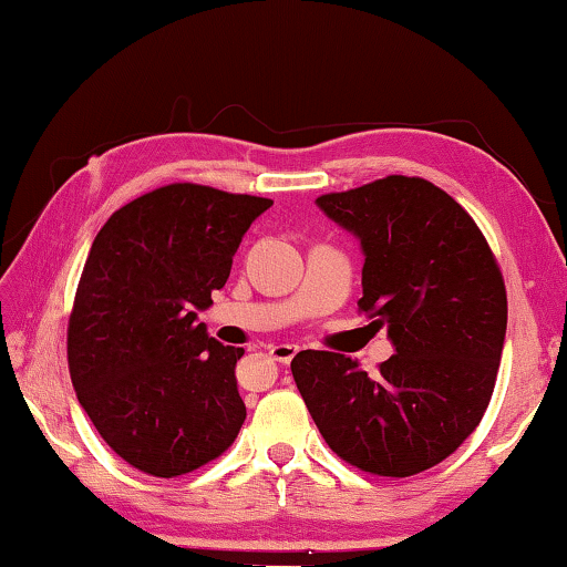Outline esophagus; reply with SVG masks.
Segmentation results:
<instances>
[{"mask_svg": "<svg viewBox=\"0 0 567 567\" xmlns=\"http://www.w3.org/2000/svg\"><path fill=\"white\" fill-rule=\"evenodd\" d=\"M298 346H292V343H277V346H272L269 348V355L275 358V361H280V363H290L295 355H298Z\"/></svg>", "mask_w": 567, "mask_h": 567, "instance_id": "34e87169", "label": "esophagus"}]
</instances>
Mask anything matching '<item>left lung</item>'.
<instances>
[{"instance_id":"1","label":"left lung","mask_w":567,"mask_h":567,"mask_svg":"<svg viewBox=\"0 0 567 567\" xmlns=\"http://www.w3.org/2000/svg\"><path fill=\"white\" fill-rule=\"evenodd\" d=\"M320 212L363 251V298L393 355L368 375L328 350L292 358L295 383L340 460L411 477L446 460L487 411L507 292L487 239L442 188L411 176L326 194Z\"/></svg>"}]
</instances>
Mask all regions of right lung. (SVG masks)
<instances>
[{
	"label": "right lung",
	"mask_w": 567,
	"mask_h": 567,
	"mask_svg": "<svg viewBox=\"0 0 567 567\" xmlns=\"http://www.w3.org/2000/svg\"><path fill=\"white\" fill-rule=\"evenodd\" d=\"M272 202L199 184L143 194L90 247L68 328L80 406L121 460L154 477L199 470L247 419L235 368L199 322L249 224Z\"/></svg>",
	"instance_id": "1"
}]
</instances>
